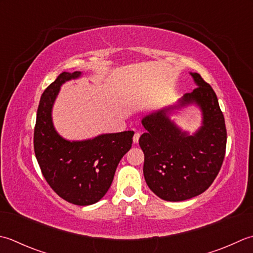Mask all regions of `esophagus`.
<instances>
[{"label":"esophagus","instance_id":"esophagus-1","mask_svg":"<svg viewBox=\"0 0 253 253\" xmlns=\"http://www.w3.org/2000/svg\"><path fill=\"white\" fill-rule=\"evenodd\" d=\"M140 136H141V134L138 133V132H136L135 134H134V136H133V142L134 143H138V140H140Z\"/></svg>","mask_w":253,"mask_h":253}]
</instances>
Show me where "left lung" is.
I'll return each instance as SVG.
<instances>
[{
  "mask_svg": "<svg viewBox=\"0 0 253 253\" xmlns=\"http://www.w3.org/2000/svg\"><path fill=\"white\" fill-rule=\"evenodd\" d=\"M198 87L187 92L177 106L146 116L140 137L144 153V178L157 197L179 202L197 197L210 188L220 170L226 153L227 131L217 96L198 73H191ZM197 103L204 125L189 136L169 120L168 111Z\"/></svg>",
  "mask_w": 253,
  "mask_h": 253,
  "instance_id": "obj_1",
  "label": "left lung"
}]
</instances>
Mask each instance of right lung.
I'll return each instance as SVG.
<instances>
[{"mask_svg": "<svg viewBox=\"0 0 253 253\" xmlns=\"http://www.w3.org/2000/svg\"><path fill=\"white\" fill-rule=\"evenodd\" d=\"M81 72L61 73L40 98L34 148L45 181L69 203L90 205L109 190L121 158L132 146L133 131L102 134L92 140L70 142L54 130L51 110L60 86Z\"/></svg>", "mask_w": 253, "mask_h": 253, "instance_id": "right-lung-1", "label": "right lung"}]
</instances>
